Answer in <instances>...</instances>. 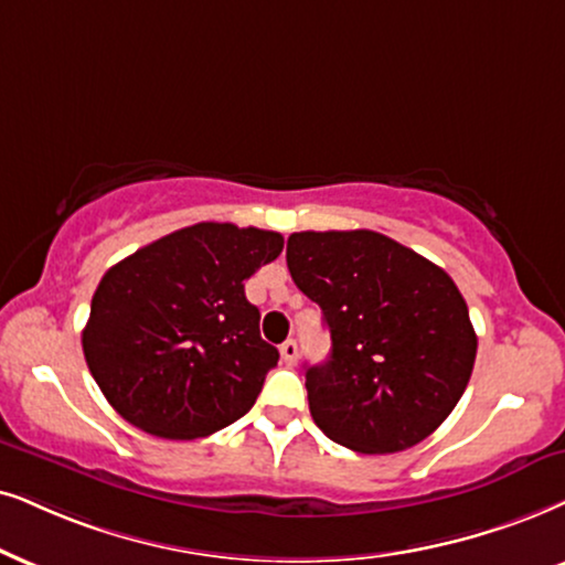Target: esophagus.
I'll return each instance as SVG.
<instances>
[{
    "label": "esophagus",
    "mask_w": 565,
    "mask_h": 565,
    "mask_svg": "<svg viewBox=\"0 0 565 565\" xmlns=\"http://www.w3.org/2000/svg\"><path fill=\"white\" fill-rule=\"evenodd\" d=\"M297 356H299L297 341H295V339L284 341V344H281V360L287 362V365H297Z\"/></svg>",
    "instance_id": "esophagus-1"
}]
</instances>
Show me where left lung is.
<instances>
[{
    "label": "left lung",
    "mask_w": 565,
    "mask_h": 565,
    "mask_svg": "<svg viewBox=\"0 0 565 565\" xmlns=\"http://www.w3.org/2000/svg\"><path fill=\"white\" fill-rule=\"evenodd\" d=\"M287 266L331 331V356L305 370L320 430L360 454L404 451L438 430L477 356L454 278L370 230L291 234Z\"/></svg>",
    "instance_id": "left-lung-1"
}]
</instances>
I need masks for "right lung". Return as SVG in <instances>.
Wrapping results in <instances>:
<instances>
[{"label": "right lung", "instance_id": "right-lung-1", "mask_svg": "<svg viewBox=\"0 0 565 565\" xmlns=\"http://www.w3.org/2000/svg\"><path fill=\"white\" fill-rule=\"evenodd\" d=\"M281 249L278 232L203 221L106 270L83 328L106 402L169 440L205 438L253 409L278 349L245 281Z\"/></svg>", "mask_w": 565, "mask_h": 565}]
</instances>
